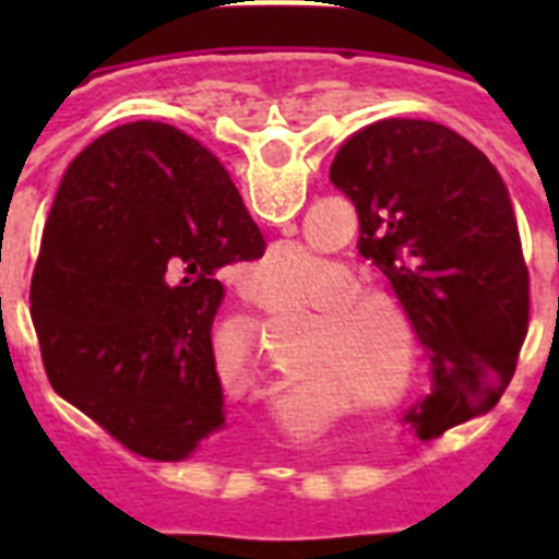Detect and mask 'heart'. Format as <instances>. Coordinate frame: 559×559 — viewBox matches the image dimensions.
Returning a JSON list of instances; mask_svg holds the SVG:
<instances>
[{
  "instance_id": "b5f03b06",
  "label": "heart",
  "mask_w": 559,
  "mask_h": 559,
  "mask_svg": "<svg viewBox=\"0 0 559 559\" xmlns=\"http://www.w3.org/2000/svg\"><path fill=\"white\" fill-rule=\"evenodd\" d=\"M305 258L281 252V266ZM359 278L340 261H316L293 305H313L305 322V362L340 373L357 403L377 415H400L420 394V336L400 298L385 289L357 287Z\"/></svg>"
}]
</instances>
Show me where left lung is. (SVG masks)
I'll return each instance as SVG.
<instances>
[{"instance_id":"obj_1","label":"left lung","mask_w":559,"mask_h":559,"mask_svg":"<svg viewBox=\"0 0 559 559\" xmlns=\"http://www.w3.org/2000/svg\"><path fill=\"white\" fill-rule=\"evenodd\" d=\"M331 182L357 209L359 254L389 278L432 354L417 438L485 415L528 336V266L499 170L450 127L385 118L342 144Z\"/></svg>"}]
</instances>
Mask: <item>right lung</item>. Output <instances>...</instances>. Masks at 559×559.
<instances>
[{
  "mask_svg": "<svg viewBox=\"0 0 559 559\" xmlns=\"http://www.w3.org/2000/svg\"><path fill=\"white\" fill-rule=\"evenodd\" d=\"M263 237L217 156L159 121L78 153L48 211L31 322L51 389L127 450L179 461L223 429L219 272Z\"/></svg>",
  "mask_w": 559,
  "mask_h": 559,
  "instance_id": "right-lung-1",
  "label": "right lung"
}]
</instances>
